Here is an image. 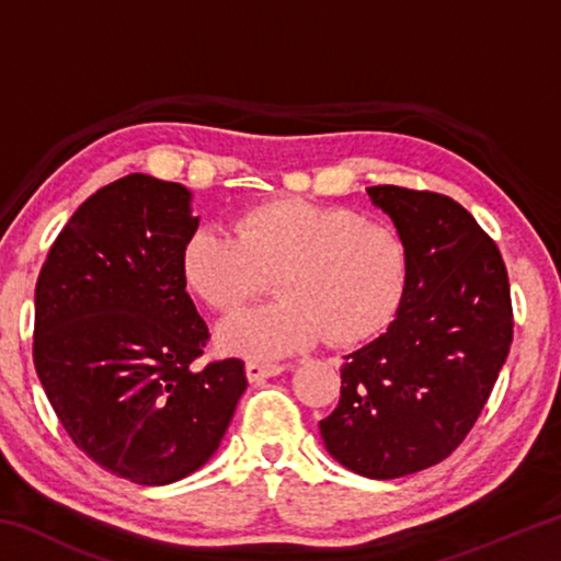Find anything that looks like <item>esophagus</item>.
Returning <instances> with one entry per match:
<instances>
[{"label": "esophagus", "instance_id": "esophagus-1", "mask_svg": "<svg viewBox=\"0 0 561 561\" xmlns=\"http://www.w3.org/2000/svg\"><path fill=\"white\" fill-rule=\"evenodd\" d=\"M244 371H247V381L260 383V381H264V378H272V376L284 374V371H287V366H282V364H260V360H247Z\"/></svg>", "mask_w": 561, "mask_h": 561}]
</instances>
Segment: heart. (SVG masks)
Returning <instances> with one entry per match:
<instances>
[{"mask_svg": "<svg viewBox=\"0 0 561 561\" xmlns=\"http://www.w3.org/2000/svg\"><path fill=\"white\" fill-rule=\"evenodd\" d=\"M183 277L207 307L234 311L277 277L279 301L225 319L217 346L282 358L348 346L391 324L408 287V250L391 225L358 210L282 197L237 217V234L201 227L183 247Z\"/></svg>", "mask_w": 561, "mask_h": 561, "instance_id": "1", "label": "heart"}]
</instances>
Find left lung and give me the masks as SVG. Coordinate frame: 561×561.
Instances as JSON below:
<instances>
[{"mask_svg":"<svg viewBox=\"0 0 561 561\" xmlns=\"http://www.w3.org/2000/svg\"><path fill=\"white\" fill-rule=\"evenodd\" d=\"M366 193L403 237L408 287L386 334L344 356L319 433L346 470L393 480L465 440L510 354L512 304L497 244L462 205L396 185Z\"/></svg>","mask_w":561,"mask_h":561,"instance_id":"1","label":"left lung"}]
</instances>
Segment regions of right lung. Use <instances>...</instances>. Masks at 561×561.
Here are the masks:
<instances>
[{
    "label": "right lung",
    "instance_id": "obj_1",
    "mask_svg": "<svg viewBox=\"0 0 561 561\" xmlns=\"http://www.w3.org/2000/svg\"><path fill=\"white\" fill-rule=\"evenodd\" d=\"M193 193L130 173L56 237L34 294V366L76 448L138 485L201 470L225 438L240 358L195 371L207 327L185 291Z\"/></svg>",
    "mask_w": 561,
    "mask_h": 561
}]
</instances>
